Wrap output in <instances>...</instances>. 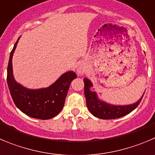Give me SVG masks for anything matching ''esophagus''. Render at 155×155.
Masks as SVG:
<instances>
[{"instance_id": "esophagus-1", "label": "esophagus", "mask_w": 155, "mask_h": 155, "mask_svg": "<svg viewBox=\"0 0 155 155\" xmlns=\"http://www.w3.org/2000/svg\"><path fill=\"white\" fill-rule=\"evenodd\" d=\"M84 71H85V69L83 67H82V66H79V67H78L77 73H79V74H82V73H84Z\"/></svg>"}]
</instances>
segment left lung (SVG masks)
<instances>
[{"label": "left lung", "mask_w": 155, "mask_h": 155, "mask_svg": "<svg viewBox=\"0 0 155 155\" xmlns=\"http://www.w3.org/2000/svg\"><path fill=\"white\" fill-rule=\"evenodd\" d=\"M84 93L88 109L94 116L101 119H114L128 115L138 106L144 94H143L142 97L138 102L132 105L124 106L112 105L98 99L95 92H92L89 89L91 86H92V84L86 78L84 79Z\"/></svg>", "instance_id": "8db88e82"}]
</instances>
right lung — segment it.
Instances as JSON below:
<instances>
[{"label": "right lung", "instance_id": "right-lung-1", "mask_svg": "<svg viewBox=\"0 0 155 155\" xmlns=\"http://www.w3.org/2000/svg\"><path fill=\"white\" fill-rule=\"evenodd\" d=\"M19 38L11 52L8 66L7 81L10 93L16 106L24 114L34 118L50 119L61 112L71 82L77 76L69 71L48 88L34 90L24 88L16 82L12 72V56Z\"/></svg>", "mask_w": 155, "mask_h": 155}]
</instances>
